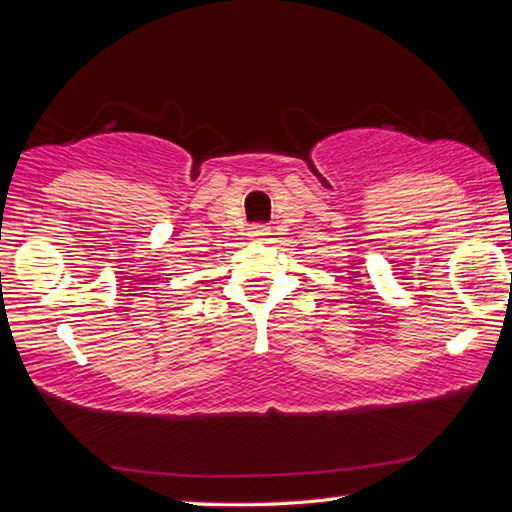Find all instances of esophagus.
<instances>
[{"mask_svg": "<svg viewBox=\"0 0 512 512\" xmlns=\"http://www.w3.org/2000/svg\"><path fill=\"white\" fill-rule=\"evenodd\" d=\"M266 235H271V230H268L266 223H255L253 228H250V237L253 239H264Z\"/></svg>", "mask_w": 512, "mask_h": 512, "instance_id": "obj_1", "label": "esophagus"}]
</instances>
